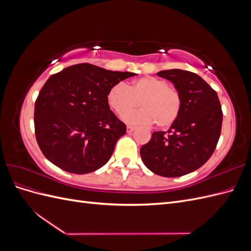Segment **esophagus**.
Instances as JSON below:
<instances>
[{
  "mask_svg": "<svg viewBox=\"0 0 251 251\" xmlns=\"http://www.w3.org/2000/svg\"><path fill=\"white\" fill-rule=\"evenodd\" d=\"M135 126H126V132L127 133H132V132H134L135 131Z\"/></svg>",
  "mask_w": 251,
  "mask_h": 251,
  "instance_id": "1",
  "label": "esophagus"
}]
</instances>
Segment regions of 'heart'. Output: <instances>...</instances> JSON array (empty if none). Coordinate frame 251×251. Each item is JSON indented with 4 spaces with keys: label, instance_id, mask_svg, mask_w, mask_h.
<instances>
[{
    "label": "heart",
    "instance_id": "heart-1",
    "mask_svg": "<svg viewBox=\"0 0 251 251\" xmlns=\"http://www.w3.org/2000/svg\"><path fill=\"white\" fill-rule=\"evenodd\" d=\"M143 109L133 113L128 112L138 106ZM110 108L130 125H151L168 127L177 120L181 110V97L178 91L159 77L144 76L134 80L130 86L119 82L108 92Z\"/></svg>",
    "mask_w": 251,
    "mask_h": 251
}]
</instances>
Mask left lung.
<instances>
[{
  "mask_svg": "<svg viewBox=\"0 0 251 251\" xmlns=\"http://www.w3.org/2000/svg\"><path fill=\"white\" fill-rule=\"evenodd\" d=\"M157 75L173 82L181 97V110L168 133L154 132L140 155L154 174L180 177L201 168L214 153L223 113L217 92L199 75L180 69Z\"/></svg>",
  "mask_w": 251,
  "mask_h": 251,
  "instance_id": "left-lung-1",
  "label": "left lung"
}]
</instances>
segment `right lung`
<instances>
[{
	"label": "right lung",
	"mask_w": 251,
	"mask_h": 251,
	"mask_svg": "<svg viewBox=\"0 0 251 251\" xmlns=\"http://www.w3.org/2000/svg\"><path fill=\"white\" fill-rule=\"evenodd\" d=\"M135 75L78 64L50 76L34 107L35 137L44 156L59 169L78 175L107 163L126 132L110 110L108 92Z\"/></svg>",
	"instance_id": "obj_1"
}]
</instances>
